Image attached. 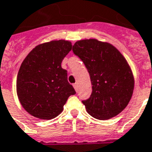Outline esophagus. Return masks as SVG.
I'll list each match as a JSON object with an SVG mask.
<instances>
[{
  "label": "esophagus",
  "instance_id": "obj_1",
  "mask_svg": "<svg viewBox=\"0 0 152 152\" xmlns=\"http://www.w3.org/2000/svg\"><path fill=\"white\" fill-rule=\"evenodd\" d=\"M73 87H74V88H75V90L77 91V89H78V85H77V84H74Z\"/></svg>",
  "mask_w": 152,
  "mask_h": 152
}]
</instances>
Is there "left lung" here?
Returning <instances> with one entry per match:
<instances>
[{"instance_id":"obj_1","label":"left lung","mask_w":152,"mask_h":152,"mask_svg":"<svg viewBox=\"0 0 152 152\" xmlns=\"http://www.w3.org/2000/svg\"><path fill=\"white\" fill-rule=\"evenodd\" d=\"M72 51L84 62L90 75L92 92L82 101L87 112L100 120L120 114L130 101L135 84L124 56L112 45L96 39L78 40Z\"/></svg>"}]
</instances>
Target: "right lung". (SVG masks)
<instances>
[{"label":"right lung","mask_w":152,"mask_h":152,"mask_svg":"<svg viewBox=\"0 0 152 152\" xmlns=\"http://www.w3.org/2000/svg\"><path fill=\"white\" fill-rule=\"evenodd\" d=\"M68 40L36 46L22 62L17 78L20 103L32 116L51 120L61 114L68 97L76 94L61 62L70 51Z\"/></svg>","instance_id":"add662e5"}]
</instances>
